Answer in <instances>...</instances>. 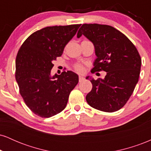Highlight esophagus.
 Masks as SVG:
<instances>
[{"instance_id": "obj_1", "label": "esophagus", "mask_w": 151, "mask_h": 151, "mask_svg": "<svg viewBox=\"0 0 151 151\" xmlns=\"http://www.w3.org/2000/svg\"><path fill=\"white\" fill-rule=\"evenodd\" d=\"M84 78L83 77H81V76H79V82H81V81H84Z\"/></svg>"}]
</instances>
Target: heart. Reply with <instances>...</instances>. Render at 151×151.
<instances>
[{"label":"heart","mask_w":151,"mask_h":151,"mask_svg":"<svg viewBox=\"0 0 151 151\" xmlns=\"http://www.w3.org/2000/svg\"><path fill=\"white\" fill-rule=\"evenodd\" d=\"M74 68L76 72H79V73H83L84 72V67L81 64H76Z\"/></svg>","instance_id":"obj_1"}]
</instances>
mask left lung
I'll use <instances>...</instances> for the list:
<instances>
[{"label": "left lung", "instance_id": "left-lung-1", "mask_svg": "<svg viewBox=\"0 0 151 151\" xmlns=\"http://www.w3.org/2000/svg\"><path fill=\"white\" fill-rule=\"evenodd\" d=\"M82 35L94 45L97 58L92 71L106 72L104 79L90 80L92 89L86 101L101 111H116L126 104L138 83L141 56L129 38L112 26L83 24L77 37Z\"/></svg>", "mask_w": 151, "mask_h": 151}]
</instances>
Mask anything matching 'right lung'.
I'll return each mask as SVG.
<instances>
[{"label": "right lung", "mask_w": 151, "mask_h": 151, "mask_svg": "<svg viewBox=\"0 0 151 151\" xmlns=\"http://www.w3.org/2000/svg\"><path fill=\"white\" fill-rule=\"evenodd\" d=\"M81 24L46 27L30 35L19 49L15 79L25 104L38 116L50 118L63 111L79 77L72 71L50 75L52 62Z\"/></svg>", "instance_id": "add662e5"}]
</instances>
